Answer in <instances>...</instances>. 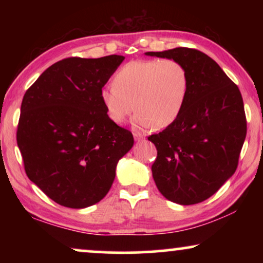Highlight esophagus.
<instances>
[{
	"label": "esophagus",
	"mask_w": 263,
	"mask_h": 263,
	"mask_svg": "<svg viewBox=\"0 0 263 263\" xmlns=\"http://www.w3.org/2000/svg\"><path fill=\"white\" fill-rule=\"evenodd\" d=\"M133 135H134V139L136 140V141H140V140H142L145 136H143V134H141V133L139 132H134L133 133Z\"/></svg>",
	"instance_id": "esophagus-1"
}]
</instances>
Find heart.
<instances>
[{"mask_svg":"<svg viewBox=\"0 0 263 263\" xmlns=\"http://www.w3.org/2000/svg\"><path fill=\"white\" fill-rule=\"evenodd\" d=\"M189 89L188 69L179 61L135 60L118 68L99 98L114 123L122 124L135 110L136 128L163 129L181 116Z\"/></svg>","mask_w":263,"mask_h":263,"instance_id":"obj_1","label":"heart"}]
</instances>
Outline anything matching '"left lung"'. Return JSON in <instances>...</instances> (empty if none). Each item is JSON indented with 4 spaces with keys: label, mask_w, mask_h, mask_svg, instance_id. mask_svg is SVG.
I'll return each mask as SVG.
<instances>
[{
    "label": "left lung",
    "mask_w": 263,
    "mask_h": 263,
    "mask_svg": "<svg viewBox=\"0 0 263 263\" xmlns=\"http://www.w3.org/2000/svg\"><path fill=\"white\" fill-rule=\"evenodd\" d=\"M146 55L179 61L190 78L181 116L159 134L148 136L157 148L153 179L172 202L200 203L217 193L238 166L247 135L242 95L218 63L199 50L175 48Z\"/></svg>",
    "instance_id": "1"
}]
</instances>
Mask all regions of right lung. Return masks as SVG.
Masks as SVG:
<instances>
[{
    "label": "right lung",
    "instance_id": "right-lung-1",
    "mask_svg": "<svg viewBox=\"0 0 263 263\" xmlns=\"http://www.w3.org/2000/svg\"><path fill=\"white\" fill-rule=\"evenodd\" d=\"M124 60L68 57L25 93L16 142L27 177L52 201L85 208L109 193L133 134L107 117L99 93Z\"/></svg>",
    "mask_w": 263,
    "mask_h": 263
}]
</instances>
